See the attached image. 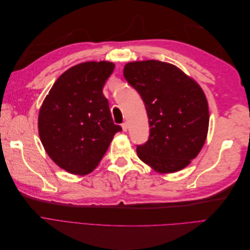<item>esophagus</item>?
<instances>
[{
    "label": "esophagus",
    "mask_w": 250,
    "mask_h": 250,
    "mask_svg": "<svg viewBox=\"0 0 250 250\" xmlns=\"http://www.w3.org/2000/svg\"><path fill=\"white\" fill-rule=\"evenodd\" d=\"M122 129H123V131H127V129H128V124H127L126 122L122 124Z\"/></svg>",
    "instance_id": "34e87169"
}]
</instances>
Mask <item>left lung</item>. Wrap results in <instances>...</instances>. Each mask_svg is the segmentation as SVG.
I'll use <instances>...</instances> for the list:
<instances>
[{
    "label": "left lung",
    "mask_w": 250,
    "mask_h": 250,
    "mask_svg": "<svg viewBox=\"0 0 250 250\" xmlns=\"http://www.w3.org/2000/svg\"><path fill=\"white\" fill-rule=\"evenodd\" d=\"M123 74L149 119V140L137 148L140 160L158 173L183 170L207 140L209 113L202 88L176 65L158 60L128 62Z\"/></svg>",
    "instance_id": "8db88e82"
}]
</instances>
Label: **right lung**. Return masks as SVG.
I'll return each mask as SVG.
<instances>
[{
  "instance_id": "obj_1",
  "label": "right lung",
  "mask_w": 250,
  "mask_h": 250,
  "mask_svg": "<svg viewBox=\"0 0 250 250\" xmlns=\"http://www.w3.org/2000/svg\"><path fill=\"white\" fill-rule=\"evenodd\" d=\"M115 70L109 62H86L60 75L39 113L42 146L58 167L77 175L92 172L106 152L113 124L102 89Z\"/></svg>"
}]
</instances>
